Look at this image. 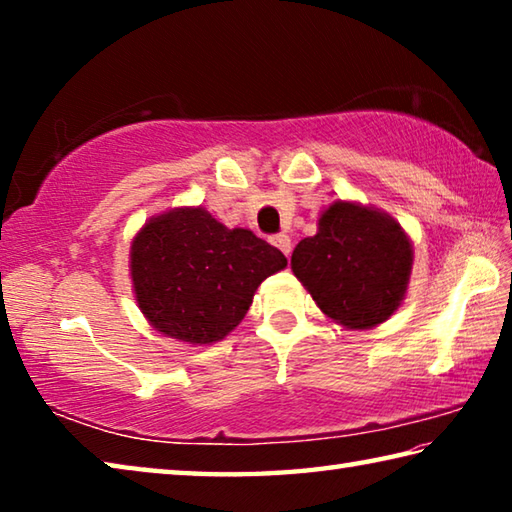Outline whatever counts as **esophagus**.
<instances>
[{"mask_svg":"<svg viewBox=\"0 0 512 512\" xmlns=\"http://www.w3.org/2000/svg\"><path fill=\"white\" fill-rule=\"evenodd\" d=\"M271 244L280 248L282 253L287 255V257L291 255V239H289L287 235H275V237H271Z\"/></svg>","mask_w":512,"mask_h":512,"instance_id":"1","label":"esophagus"}]
</instances>
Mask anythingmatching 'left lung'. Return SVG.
Listing matches in <instances>:
<instances>
[{
	"instance_id": "obj_1",
	"label": "left lung",
	"mask_w": 512,
	"mask_h": 512,
	"mask_svg": "<svg viewBox=\"0 0 512 512\" xmlns=\"http://www.w3.org/2000/svg\"><path fill=\"white\" fill-rule=\"evenodd\" d=\"M413 264L400 223L370 207L336 201L318 232L302 239L291 268L323 314L350 329L384 323L402 305Z\"/></svg>"
}]
</instances>
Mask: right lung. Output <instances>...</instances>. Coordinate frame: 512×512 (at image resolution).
<instances>
[{
	"label": "right lung",
	"instance_id": "add662e5",
	"mask_svg": "<svg viewBox=\"0 0 512 512\" xmlns=\"http://www.w3.org/2000/svg\"><path fill=\"white\" fill-rule=\"evenodd\" d=\"M287 266L275 246L244 228H225L203 207L151 219L131 248L142 314L171 339L205 345L232 332L259 284Z\"/></svg>",
	"mask_w": 512,
	"mask_h": 512
}]
</instances>
